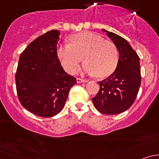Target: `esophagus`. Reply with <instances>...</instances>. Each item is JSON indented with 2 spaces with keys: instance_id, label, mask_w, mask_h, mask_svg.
Returning <instances> with one entry per match:
<instances>
[{
  "instance_id": "obj_1",
  "label": "esophagus",
  "mask_w": 159,
  "mask_h": 159,
  "mask_svg": "<svg viewBox=\"0 0 159 159\" xmlns=\"http://www.w3.org/2000/svg\"><path fill=\"white\" fill-rule=\"evenodd\" d=\"M87 81H88V80L81 79V78H77V82L78 83H84V82H87Z\"/></svg>"
}]
</instances>
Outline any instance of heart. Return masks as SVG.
Returning <instances> with one entry per match:
<instances>
[{"instance_id":"1","label":"heart","mask_w":159,"mask_h":159,"mask_svg":"<svg viewBox=\"0 0 159 159\" xmlns=\"http://www.w3.org/2000/svg\"><path fill=\"white\" fill-rule=\"evenodd\" d=\"M84 63L83 70L98 78H105L113 73L118 62V50L114 43L98 34L83 32L70 38V42L57 46V54L62 66L68 73L78 69L81 57Z\"/></svg>"}]
</instances>
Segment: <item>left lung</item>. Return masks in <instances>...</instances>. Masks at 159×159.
Here are the masks:
<instances>
[{
	"mask_svg": "<svg viewBox=\"0 0 159 159\" xmlns=\"http://www.w3.org/2000/svg\"><path fill=\"white\" fill-rule=\"evenodd\" d=\"M118 50L119 58L115 71L100 81V90L92 98L97 110L108 115L129 109L135 100L141 85L140 58L125 38L102 29Z\"/></svg>",
	"mask_w": 159,
	"mask_h": 159,
	"instance_id": "obj_1",
	"label": "left lung"
}]
</instances>
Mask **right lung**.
Wrapping results in <instances>:
<instances>
[{
  "mask_svg": "<svg viewBox=\"0 0 159 159\" xmlns=\"http://www.w3.org/2000/svg\"><path fill=\"white\" fill-rule=\"evenodd\" d=\"M60 31L52 30L34 40L20 54L15 75L20 104L31 113L49 118L65 107L76 78L65 71L57 58Z\"/></svg>",
  "mask_w": 159,
  "mask_h": 159,
  "instance_id": "obj_1",
  "label": "right lung"
}]
</instances>
